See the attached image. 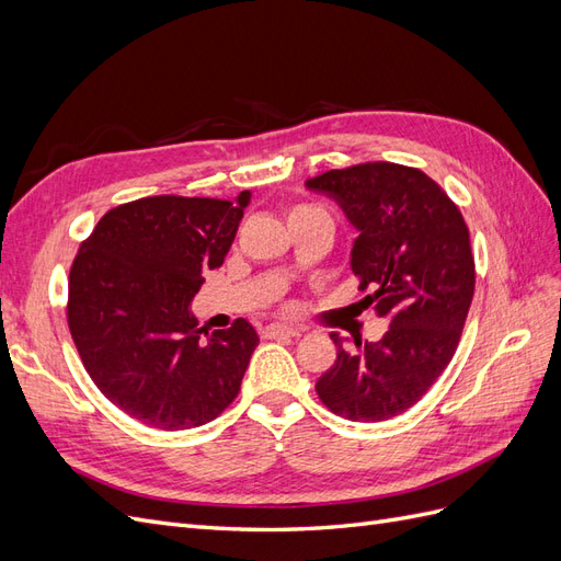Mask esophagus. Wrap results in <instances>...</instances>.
Returning a JSON list of instances; mask_svg holds the SVG:
<instances>
[{
    "label": "esophagus",
    "mask_w": 561,
    "mask_h": 561,
    "mask_svg": "<svg viewBox=\"0 0 561 561\" xmlns=\"http://www.w3.org/2000/svg\"><path fill=\"white\" fill-rule=\"evenodd\" d=\"M301 330L299 328H290V325H268L264 330L266 339H278V336H299Z\"/></svg>",
    "instance_id": "1"
}]
</instances>
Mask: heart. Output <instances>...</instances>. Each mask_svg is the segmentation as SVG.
I'll return each mask as SVG.
<instances>
[{
  "label": "heart",
  "instance_id": "1",
  "mask_svg": "<svg viewBox=\"0 0 561 561\" xmlns=\"http://www.w3.org/2000/svg\"><path fill=\"white\" fill-rule=\"evenodd\" d=\"M301 210H311L309 206H299V208H295V213H301Z\"/></svg>",
  "mask_w": 561,
  "mask_h": 561
}]
</instances>
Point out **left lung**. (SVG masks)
<instances>
[{"instance_id":"8db88e82","label":"left lung","mask_w":561,"mask_h":561,"mask_svg":"<svg viewBox=\"0 0 561 561\" xmlns=\"http://www.w3.org/2000/svg\"><path fill=\"white\" fill-rule=\"evenodd\" d=\"M360 231L351 268L367 307L388 320L375 344L339 334L316 393L336 416L386 421L410 410L451 363L474 293L468 225L443 186L419 168L371 161L307 180Z\"/></svg>"}]
</instances>
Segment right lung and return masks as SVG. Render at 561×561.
Masks as SVG:
<instances>
[{"label": "right lung", "instance_id": "1", "mask_svg": "<svg viewBox=\"0 0 561 561\" xmlns=\"http://www.w3.org/2000/svg\"><path fill=\"white\" fill-rule=\"evenodd\" d=\"M250 192L236 201L147 196L103 215L70 268L67 325L112 404L161 431L217 419L239 396L260 336L239 318L196 328L203 271L225 264Z\"/></svg>", "mask_w": 561, "mask_h": 561}]
</instances>
